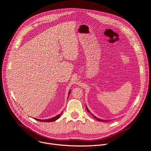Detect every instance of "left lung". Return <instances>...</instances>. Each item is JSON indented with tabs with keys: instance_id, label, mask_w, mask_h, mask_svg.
I'll return each instance as SVG.
<instances>
[{
	"instance_id": "left-lung-1",
	"label": "left lung",
	"mask_w": 151,
	"mask_h": 151,
	"mask_svg": "<svg viewBox=\"0 0 151 151\" xmlns=\"http://www.w3.org/2000/svg\"><path fill=\"white\" fill-rule=\"evenodd\" d=\"M86 110H87V111H88V112H89V110H88V108H87V107H86ZM94 118H95V119H97V120H99V122H103V120H100V119H97V117H94ZM103 122H106V121H105V120H104V121H103Z\"/></svg>"
}]
</instances>
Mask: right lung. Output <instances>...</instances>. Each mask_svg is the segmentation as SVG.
<instances>
[{"mask_svg":"<svg viewBox=\"0 0 151 151\" xmlns=\"http://www.w3.org/2000/svg\"><path fill=\"white\" fill-rule=\"evenodd\" d=\"M69 94H70V91H69ZM62 113L57 115V116H55V117H53V118H51V119H47V120H39V119H36V120H38V121H40V122H54V121H55L56 120H57L58 119H59L60 117V116L62 115Z\"/></svg>","mask_w":151,"mask_h":151,"instance_id":"1","label":"right lung"}]
</instances>
